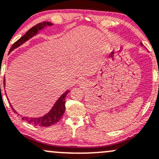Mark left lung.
<instances>
[{
  "instance_id": "8db88e82",
  "label": "left lung",
  "mask_w": 159,
  "mask_h": 159,
  "mask_svg": "<svg viewBox=\"0 0 159 159\" xmlns=\"http://www.w3.org/2000/svg\"><path fill=\"white\" fill-rule=\"evenodd\" d=\"M141 45H143V44H142V43H141Z\"/></svg>"
}]
</instances>
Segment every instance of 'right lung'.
<instances>
[{"label": "right lung", "instance_id": "add662e5", "mask_svg": "<svg viewBox=\"0 0 159 159\" xmlns=\"http://www.w3.org/2000/svg\"><path fill=\"white\" fill-rule=\"evenodd\" d=\"M52 25H53V24H52L51 22H40V23L37 24V25L33 26V27L31 28V29H29L22 37H21L18 41H16V42L12 45L9 53H10L12 50L17 48L18 47H20V45H22V43H25V41H28V40L30 39V38H32L33 36L36 35V34H38V31L40 30H42L43 28L47 27V26H50ZM3 85H4L5 87V79L3 80ZM69 92V90H67V91H66L63 94H62V96L58 99V100L56 102V103L54 104V106L51 109V110L49 111L48 114L45 115L44 116L40 117V118H28V117H22V119L25 120V121L29 122V124H32V125L40 127H49L51 126V125H55L56 123H57V122L60 121L61 118L63 116L64 112H65V99L66 95H67ZM10 106H11L13 111H14V112H16V111H15V109H13V106L11 105H10Z\"/></svg>", "mask_w": 159, "mask_h": 159}]
</instances>
